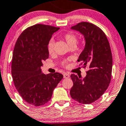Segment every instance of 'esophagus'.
<instances>
[{"instance_id":"obj_1","label":"esophagus","mask_w":126,"mask_h":126,"mask_svg":"<svg viewBox=\"0 0 126 126\" xmlns=\"http://www.w3.org/2000/svg\"><path fill=\"white\" fill-rule=\"evenodd\" d=\"M63 77H64V79H68V78L70 77L69 74L67 73H64L63 74Z\"/></svg>"}]
</instances>
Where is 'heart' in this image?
<instances>
[{
	"label": "heart",
	"mask_w": 126,
	"mask_h": 126,
	"mask_svg": "<svg viewBox=\"0 0 126 126\" xmlns=\"http://www.w3.org/2000/svg\"><path fill=\"white\" fill-rule=\"evenodd\" d=\"M64 39L66 42L69 46L70 47L71 46H75L77 43V37L76 35L71 32L66 33L64 35ZM54 41L52 39L50 40L49 42H48L47 44V49L49 53H51L54 51ZM67 62L66 61H63L62 64L64 66L66 65Z\"/></svg>",
	"instance_id": "obj_1"
}]
</instances>
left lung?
I'll use <instances>...</instances> for the list:
<instances>
[{
    "instance_id": "8db88e82",
    "label": "left lung",
    "mask_w": 126,
    "mask_h": 126,
    "mask_svg": "<svg viewBox=\"0 0 126 126\" xmlns=\"http://www.w3.org/2000/svg\"><path fill=\"white\" fill-rule=\"evenodd\" d=\"M84 36L85 46L78 62L82 67L88 66L89 70L82 79L71 74L74 85L70 94L74 100L89 104L100 98L105 92L111 80L112 56L106 35L100 28L89 22H81L72 26Z\"/></svg>"
}]
</instances>
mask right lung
<instances>
[{"label":"right lung","mask_w":126,"mask_h":126,"mask_svg":"<svg viewBox=\"0 0 126 126\" xmlns=\"http://www.w3.org/2000/svg\"><path fill=\"white\" fill-rule=\"evenodd\" d=\"M54 26L37 24L28 28L18 37L13 51L11 74L20 95L31 105L47 103L63 75L42 72V61L49 57L47 44L59 30Z\"/></svg>","instance_id":"1"}]
</instances>
